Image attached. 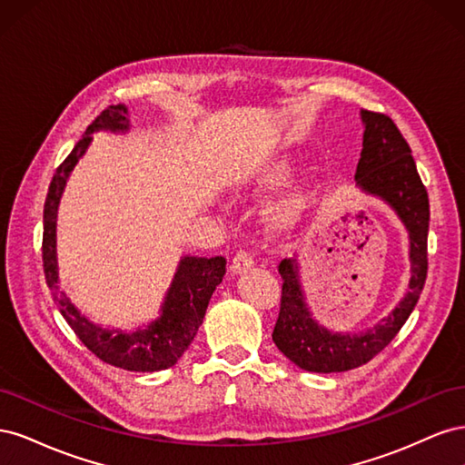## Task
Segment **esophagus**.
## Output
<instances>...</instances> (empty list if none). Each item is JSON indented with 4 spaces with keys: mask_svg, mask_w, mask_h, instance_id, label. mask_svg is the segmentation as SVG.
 Here are the masks:
<instances>
[{
    "mask_svg": "<svg viewBox=\"0 0 465 465\" xmlns=\"http://www.w3.org/2000/svg\"><path fill=\"white\" fill-rule=\"evenodd\" d=\"M252 265H254V258H252L246 250H241V252H236V254H234L231 270H232V273H242Z\"/></svg>",
    "mask_w": 465,
    "mask_h": 465,
    "instance_id": "34e87169",
    "label": "esophagus"
}]
</instances>
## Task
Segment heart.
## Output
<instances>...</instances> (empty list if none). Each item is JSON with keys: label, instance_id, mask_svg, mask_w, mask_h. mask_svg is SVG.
Returning <instances> with one entry per match:
<instances>
[{"label": "heart", "instance_id": "b5f03b06", "mask_svg": "<svg viewBox=\"0 0 465 465\" xmlns=\"http://www.w3.org/2000/svg\"><path fill=\"white\" fill-rule=\"evenodd\" d=\"M287 174H289V168L287 166H279V168H275V171L267 176V184L270 186H277V184H281V182H283L285 178H287ZM302 195H291L289 200H285L283 203H281L275 211H273V219L277 221V223H285V221H289V219H292V215H297L299 213V209L302 207Z\"/></svg>", "mask_w": 465, "mask_h": 465}]
</instances>
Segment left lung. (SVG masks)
<instances>
[{
	"label": "left lung",
	"mask_w": 465,
	"mask_h": 465,
	"mask_svg": "<svg viewBox=\"0 0 465 465\" xmlns=\"http://www.w3.org/2000/svg\"><path fill=\"white\" fill-rule=\"evenodd\" d=\"M364 137L357 164V184L376 193L398 211L410 231L411 281L407 297L382 323L359 333H331L311 318L299 287L294 260H283L277 270L281 285L279 316L273 328L277 349L308 372H343L367 364L398 335L425 287L429 270V193L417 173L410 143L386 114L362 110Z\"/></svg>",
	"instance_id": "obj_1"
}]
</instances>
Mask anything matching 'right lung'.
I'll return each mask as SVG.
<instances>
[{
  "label": "right lung",
  "instance_id": "1",
  "mask_svg": "<svg viewBox=\"0 0 465 465\" xmlns=\"http://www.w3.org/2000/svg\"><path fill=\"white\" fill-rule=\"evenodd\" d=\"M128 110L122 104L108 106L98 114L87 128L74 151L55 168L45 202V232H42V265H45L46 283L52 297L58 304L62 316L72 326L75 335L94 357L110 367L132 372L164 371L182 357L198 333L211 294L227 272V260L215 258H184L180 262L173 287L166 294L163 316L153 322L147 330L134 333L108 331L94 326L83 318L77 308L58 287V270H55V211L65 186V178L79 157L91 143V134L96 130L124 132L128 130Z\"/></svg>",
  "mask_w": 465,
  "mask_h": 465
}]
</instances>
